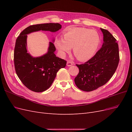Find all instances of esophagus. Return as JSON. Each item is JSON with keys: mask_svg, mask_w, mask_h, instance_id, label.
Instances as JSON below:
<instances>
[{"mask_svg": "<svg viewBox=\"0 0 132 132\" xmlns=\"http://www.w3.org/2000/svg\"><path fill=\"white\" fill-rule=\"evenodd\" d=\"M73 64V62L72 61H68L67 62V65L68 66V67H70V66H71Z\"/></svg>", "mask_w": 132, "mask_h": 132, "instance_id": "1", "label": "esophagus"}]
</instances>
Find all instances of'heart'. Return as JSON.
Returning a JSON list of instances; mask_svg holds the SVG:
<instances>
[{"label":"heart","mask_w":132,"mask_h":132,"mask_svg":"<svg viewBox=\"0 0 132 132\" xmlns=\"http://www.w3.org/2000/svg\"><path fill=\"white\" fill-rule=\"evenodd\" d=\"M64 38H56L54 45L62 56L73 48L75 57L79 61H86L93 56L100 43L96 31L84 27H75L64 34Z\"/></svg>","instance_id":"1"}]
</instances>
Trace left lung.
<instances>
[{
  "instance_id": "8db88e82",
  "label": "left lung",
  "mask_w": 132,
  "mask_h": 132,
  "mask_svg": "<svg viewBox=\"0 0 132 132\" xmlns=\"http://www.w3.org/2000/svg\"><path fill=\"white\" fill-rule=\"evenodd\" d=\"M103 35L102 47L89 61L76 64L79 72L75 78V85L84 91H91L104 85L112 77L119 61L118 45L110 32L101 29Z\"/></svg>"
}]
</instances>
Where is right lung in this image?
I'll return each instance as SVG.
<instances>
[{
    "mask_svg": "<svg viewBox=\"0 0 132 132\" xmlns=\"http://www.w3.org/2000/svg\"><path fill=\"white\" fill-rule=\"evenodd\" d=\"M61 27L58 23L31 25L23 30L16 40L14 53L16 73L23 84L31 91L40 93L48 89L58 71L65 67L67 61L56 57L55 47L51 42L46 54L37 58L31 56L26 48L27 35L40 30L54 32Z\"/></svg>",
    "mask_w": 132,
    "mask_h": 132,
    "instance_id": "right-lung-1",
    "label": "right lung"
}]
</instances>
